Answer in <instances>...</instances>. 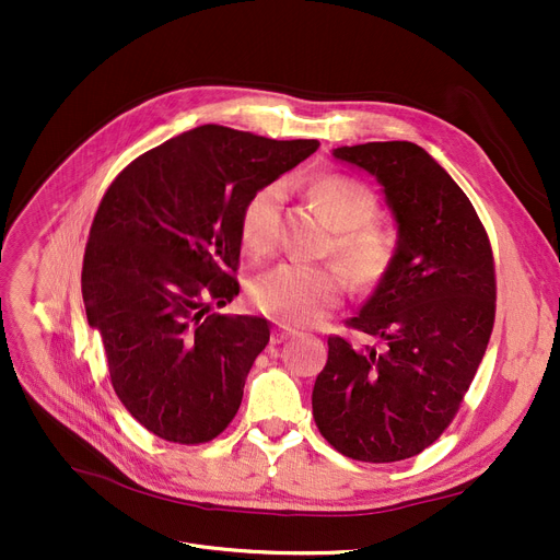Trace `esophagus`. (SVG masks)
Returning <instances> with one entry per match:
<instances>
[{
    "label": "esophagus",
    "mask_w": 560,
    "mask_h": 560,
    "mask_svg": "<svg viewBox=\"0 0 560 560\" xmlns=\"http://www.w3.org/2000/svg\"><path fill=\"white\" fill-rule=\"evenodd\" d=\"M290 336H298V329L285 327V325H279V327H275V331H272V345H279V342L288 340Z\"/></svg>",
    "instance_id": "1"
}]
</instances>
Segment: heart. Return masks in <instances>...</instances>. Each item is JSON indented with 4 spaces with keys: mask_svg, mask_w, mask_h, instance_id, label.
Instances as JSON below:
<instances>
[{
    "mask_svg": "<svg viewBox=\"0 0 560 560\" xmlns=\"http://www.w3.org/2000/svg\"><path fill=\"white\" fill-rule=\"evenodd\" d=\"M311 197L336 229L331 249L359 285L386 277L395 258L393 235L374 224L378 199L370 186L347 174L317 176ZM285 201L283 182L258 188L241 211V241L252 254L277 247ZM349 279L338 265L283 262L254 283L256 306L288 327H308L325 319L345 298Z\"/></svg>",
    "mask_w": 560,
    "mask_h": 560,
    "instance_id": "1",
    "label": "heart"
}]
</instances>
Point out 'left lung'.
<instances>
[{
	"label": "left lung",
	"mask_w": 560,
	"mask_h": 560,
	"mask_svg": "<svg viewBox=\"0 0 560 560\" xmlns=\"http://www.w3.org/2000/svg\"><path fill=\"white\" fill-rule=\"evenodd\" d=\"M334 156L376 176L399 241L390 270L347 319L384 349L329 336L313 418L342 456L395 463L433 445L458 413L494 325V258L472 201L416 142L338 147Z\"/></svg>",
	"instance_id": "obj_1"
}]
</instances>
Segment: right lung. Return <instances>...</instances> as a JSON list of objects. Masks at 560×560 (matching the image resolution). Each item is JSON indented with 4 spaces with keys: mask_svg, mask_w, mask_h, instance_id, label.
<instances>
[{
    "mask_svg": "<svg viewBox=\"0 0 560 560\" xmlns=\"http://www.w3.org/2000/svg\"><path fill=\"white\" fill-rule=\"evenodd\" d=\"M317 147L203 125L140 154L104 192L81 268L85 317L115 395L167 443H211L238 413L270 322L209 311L241 292L245 201Z\"/></svg>",
    "mask_w": 560,
    "mask_h": 560,
    "instance_id": "add662e5",
    "label": "right lung"
}]
</instances>
